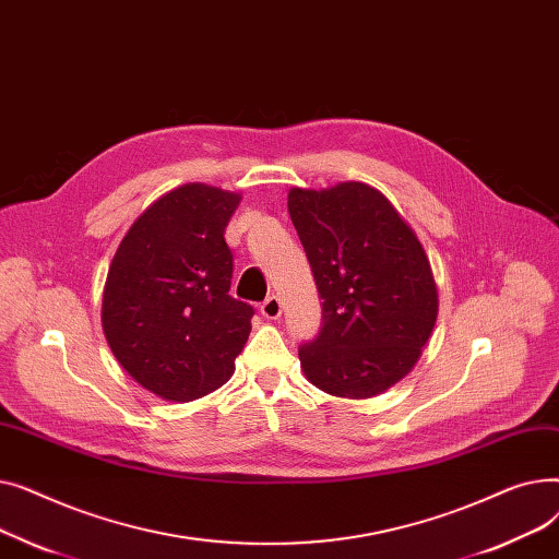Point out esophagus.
Segmentation results:
<instances>
[{
  "instance_id": "obj_1",
  "label": "esophagus",
  "mask_w": 559,
  "mask_h": 559,
  "mask_svg": "<svg viewBox=\"0 0 559 559\" xmlns=\"http://www.w3.org/2000/svg\"><path fill=\"white\" fill-rule=\"evenodd\" d=\"M260 312L264 319H278L281 312H283V306H281V299L278 297H267L262 301L260 306Z\"/></svg>"
}]
</instances>
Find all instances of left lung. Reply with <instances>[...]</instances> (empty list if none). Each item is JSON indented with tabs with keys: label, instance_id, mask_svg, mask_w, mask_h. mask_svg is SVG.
I'll list each match as a JSON object with an SVG mask.
<instances>
[{
	"label": "left lung",
	"instance_id": "1",
	"mask_svg": "<svg viewBox=\"0 0 559 559\" xmlns=\"http://www.w3.org/2000/svg\"><path fill=\"white\" fill-rule=\"evenodd\" d=\"M287 211L319 289V335L299 348L306 378L340 399L383 394L417 365L439 310L430 260L371 186L292 188Z\"/></svg>",
	"mask_w": 559,
	"mask_h": 559
}]
</instances>
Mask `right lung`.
Wrapping results in <instances>:
<instances>
[{"label": "right lung", "instance_id": "1", "mask_svg": "<svg viewBox=\"0 0 559 559\" xmlns=\"http://www.w3.org/2000/svg\"><path fill=\"white\" fill-rule=\"evenodd\" d=\"M240 192L186 183L127 230L108 267L102 326L115 360L152 394L188 403L222 388L251 333L253 308L228 297L224 230Z\"/></svg>", "mask_w": 559, "mask_h": 559}]
</instances>
